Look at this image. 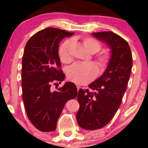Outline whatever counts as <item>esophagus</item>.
Instances as JSON below:
<instances>
[{"mask_svg":"<svg viewBox=\"0 0 148 148\" xmlns=\"http://www.w3.org/2000/svg\"><path fill=\"white\" fill-rule=\"evenodd\" d=\"M81 88V87L79 86V85H77V90L79 91V89Z\"/></svg>","mask_w":148,"mask_h":148,"instance_id":"1","label":"esophagus"}]
</instances>
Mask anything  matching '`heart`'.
I'll return each mask as SVG.
<instances>
[{"label":"heart","mask_w":148,"mask_h":148,"mask_svg":"<svg viewBox=\"0 0 148 148\" xmlns=\"http://www.w3.org/2000/svg\"><path fill=\"white\" fill-rule=\"evenodd\" d=\"M82 44L84 47L91 54H95L100 51L102 45L98 40L93 38L86 37L83 38ZM71 41L67 40L60 45L58 50V56L60 61L69 64L72 61L70 53ZM110 61V56L108 52H103L97 54L94 57V62L100 71H104ZM97 74V68L92 62L76 63L71 66L67 71V77L77 84H86L94 79Z\"/></svg>","instance_id":"1"}]
</instances>
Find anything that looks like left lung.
<instances>
[{
  "instance_id": "8db88e82",
  "label": "left lung",
  "mask_w": 148,
  "mask_h": 148,
  "mask_svg": "<svg viewBox=\"0 0 148 148\" xmlns=\"http://www.w3.org/2000/svg\"><path fill=\"white\" fill-rule=\"evenodd\" d=\"M111 50L110 61L102 75L89 85L94 90H79L78 125L86 130H95L112 120L122 102L133 64L131 48L126 40L112 32L92 33Z\"/></svg>"
}]
</instances>
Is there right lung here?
Segmentation results:
<instances>
[{"mask_svg":"<svg viewBox=\"0 0 148 148\" xmlns=\"http://www.w3.org/2000/svg\"><path fill=\"white\" fill-rule=\"evenodd\" d=\"M73 34L47 27L32 36L24 50L22 98L30 122L44 132L55 130L65 103L77 96L76 86L72 82L65 83L58 90L51 89L52 83L60 84L64 79L60 68V42Z\"/></svg>","mask_w":148,"mask_h":148,"instance_id":"obj_1","label":"right lung"}]
</instances>
